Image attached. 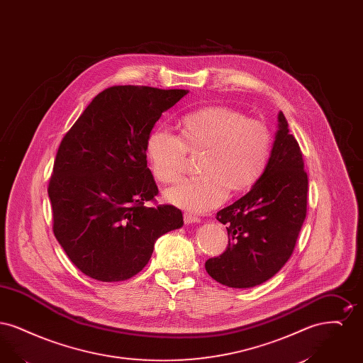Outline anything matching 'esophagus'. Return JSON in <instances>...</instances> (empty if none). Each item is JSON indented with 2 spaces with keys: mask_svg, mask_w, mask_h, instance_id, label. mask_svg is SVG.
<instances>
[{
  "mask_svg": "<svg viewBox=\"0 0 363 363\" xmlns=\"http://www.w3.org/2000/svg\"><path fill=\"white\" fill-rule=\"evenodd\" d=\"M184 220H185V223L186 225H190V223H200V218H197V216H194V215H191V213H184Z\"/></svg>",
  "mask_w": 363,
  "mask_h": 363,
  "instance_id": "obj_1",
  "label": "esophagus"
}]
</instances>
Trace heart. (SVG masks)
<instances>
[{
    "mask_svg": "<svg viewBox=\"0 0 363 363\" xmlns=\"http://www.w3.org/2000/svg\"><path fill=\"white\" fill-rule=\"evenodd\" d=\"M179 138L156 128L147 138L151 170L160 184L177 182L186 167V151L203 152L200 177L186 178L166 191V200L194 212L220 206L230 193L253 188L265 172L272 135L264 122L246 118L225 106H207L179 122Z\"/></svg>",
    "mask_w": 363,
    "mask_h": 363,
    "instance_id": "1",
    "label": "heart"
}]
</instances>
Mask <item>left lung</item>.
<instances>
[{
    "label": "left lung",
    "mask_w": 363,
    "mask_h": 363,
    "mask_svg": "<svg viewBox=\"0 0 363 363\" xmlns=\"http://www.w3.org/2000/svg\"><path fill=\"white\" fill-rule=\"evenodd\" d=\"M306 204L302 152L279 111L265 172L243 197L216 213L227 225L228 246L219 257L207 259L208 275L233 289H250L277 275L293 255Z\"/></svg>",
    "instance_id": "8db88e82"
}]
</instances>
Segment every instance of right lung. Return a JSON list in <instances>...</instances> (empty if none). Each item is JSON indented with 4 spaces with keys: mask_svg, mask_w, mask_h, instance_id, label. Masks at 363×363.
I'll return each instance as SVG.
<instances>
[{
    "mask_svg": "<svg viewBox=\"0 0 363 363\" xmlns=\"http://www.w3.org/2000/svg\"><path fill=\"white\" fill-rule=\"evenodd\" d=\"M188 92L110 86L62 138L49 184L52 230L86 277H135L148 264L156 240L184 225L178 208L145 206L157 194L145 144L162 113Z\"/></svg>",
    "mask_w": 363,
    "mask_h": 363,
    "instance_id": "right-lung-1",
    "label": "right lung"
}]
</instances>
